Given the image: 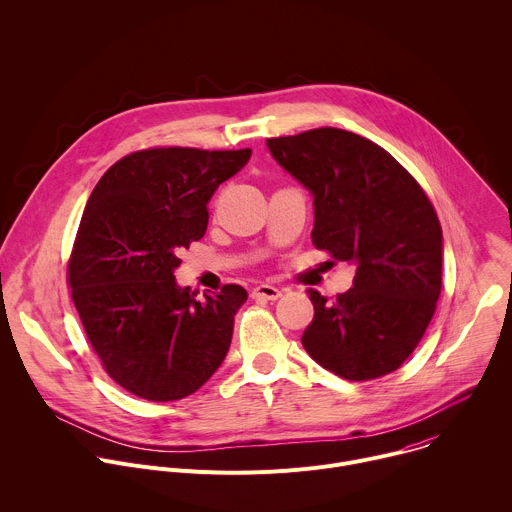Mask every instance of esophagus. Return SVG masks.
Segmentation results:
<instances>
[{
  "label": "esophagus",
  "mask_w": 512,
  "mask_h": 512,
  "mask_svg": "<svg viewBox=\"0 0 512 512\" xmlns=\"http://www.w3.org/2000/svg\"><path fill=\"white\" fill-rule=\"evenodd\" d=\"M281 297V289L273 287V285H257L251 291V299H263V301H275Z\"/></svg>",
  "instance_id": "34e87169"
}]
</instances>
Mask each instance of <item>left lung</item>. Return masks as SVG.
<instances>
[{
    "label": "left lung",
    "mask_w": 512,
    "mask_h": 512,
    "mask_svg": "<svg viewBox=\"0 0 512 512\" xmlns=\"http://www.w3.org/2000/svg\"><path fill=\"white\" fill-rule=\"evenodd\" d=\"M273 158L313 195V245L358 265L354 287L307 295L305 352L335 376L368 382L398 370L420 344L442 289V227L408 170L376 142L313 128L269 138Z\"/></svg>",
    "instance_id": "obj_1"
}]
</instances>
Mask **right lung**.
<instances>
[{
	"instance_id": "1",
	"label": "right lung",
	"mask_w": 512,
	"mask_h": 512,
	"mask_svg": "<svg viewBox=\"0 0 512 512\" xmlns=\"http://www.w3.org/2000/svg\"><path fill=\"white\" fill-rule=\"evenodd\" d=\"M251 148L156 146L114 162L94 187L68 259V285L104 372L148 402L195 394L225 360L241 285L203 301L181 289L179 253L203 239L217 187Z\"/></svg>"
}]
</instances>
